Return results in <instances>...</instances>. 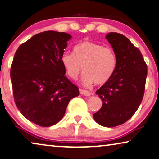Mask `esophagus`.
Returning <instances> with one entry per match:
<instances>
[{"mask_svg":"<svg viewBox=\"0 0 159 159\" xmlns=\"http://www.w3.org/2000/svg\"><path fill=\"white\" fill-rule=\"evenodd\" d=\"M80 92H81V94L85 95V96H90V95L92 94V93H91L89 91H87L85 89H81L80 90Z\"/></svg>","mask_w":159,"mask_h":159,"instance_id":"obj_1","label":"esophagus"}]
</instances>
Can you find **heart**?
Here are the masks:
<instances>
[{
    "mask_svg": "<svg viewBox=\"0 0 159 159\" xmlns=\"http://www.w3.org/2000/svg\"><path fill=\"white\" fill-rule=\"evenodd\" d=\"M67 74L76 79L84 70L82 82L85 85L103 84L111 78L115 70L116 57L111 48L85 41L74 47V54L65 52L61 57Z\"/></svg>",
    "mask_w": 159,
    "mask_h": 159,
    "instance_id": "obj_1",
    "label": "heart"
}]
</instances>
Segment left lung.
I'll use <instances>...</instances> for the list:
<instances>
[{
    "label": "left lung",
    "mask_w": 159,
    "mask_h": 159,
    "mask_svg": "<svg viewBox=\"0 0 159 159\" xmlns=\"http://www.w3.org/2000/svg\"><path fill=\"white\" fill-rule=\"evenodd\" d=\"M116 57L115 70L96 94L102 106L93 114L99 125L114 127L127 121L138 109L145 89L147 65L140 51L118 33L106 35Z\"/></svg>",
    "instance_id": "8db88e82"
}]
</instances>
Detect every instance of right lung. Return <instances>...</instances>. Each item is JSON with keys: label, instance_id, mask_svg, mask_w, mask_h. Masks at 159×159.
<instances>
[{"label": "right lung", "instance_id": "right-lung-1", "mask_svg": "<svg viewBox=\"0 0 159 159\" xmlns=\"http://www.w3.org/2000/svg\"><path fill=\"white\" fill-rule=\"evenodd\" d=\"M71 35L56 31L38 33L21 44L11 66L15 104L30 121L48 127L63 118L79 89L65 75L61 57Z\"/></svg>", "mask_w": 159, "mask_h": 159}]
</instances>
